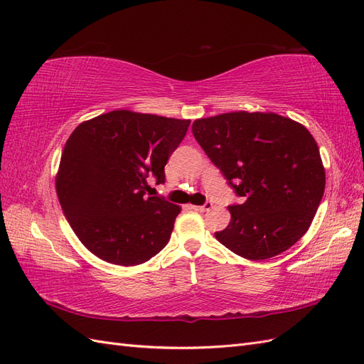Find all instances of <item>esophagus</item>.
Masks as SVG:
<instances>
[{
  "label": "esophagus",
  "mask_w": 364,
  "mask_h": 364,
  "mask_svg": "<svg viewBox=\"0 0 364 364\" xmlns=\"http://www.w3.org/2000/svg\"><path fill=\"white\" fill-rule=\"evenodd\" d=\"M196 211H200V213H205V211H209V209L213 208V203L211 202H206V203H203V205H200V206H193Z\"/></svg>",
  "instance_id": "obj_1"
}]
</instances>
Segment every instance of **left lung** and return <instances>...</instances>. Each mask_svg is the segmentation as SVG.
<instances>
[{"instance_id":"obj_1","label":"left lung","mask_w":364,"mask_h":364,"mask_svg":"<svg viewBox=\"0 0 364 364\" xmlns=\"http://www.w3.org/2000/svg\"><path fill=\"white\" fill-rule=\"evenodd\" d=\"M193 135L241 203L215 238L261 261L290 249L310 228L325 191V168L302 124L264 112H229L193 123Z\"/></svg>"}]
</instances>
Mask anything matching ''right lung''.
<instances>
[{"mask_svg":"<svg viewBox=\"0 0 364 364\" xmlns=\"http://www.w3.org/2000/svg\"><path fill=\"white\" fill-rule=\"evenodd\" d=\"M191 121L112 111L85 121L62 151L56 191L83 246L103 261L138 266L167 246L181 208L146 196Z\"/></svg>","mask_w":364,"mask_h":364,"instance_id":"right-lung-1","label":"right lung"}]
</instances>
